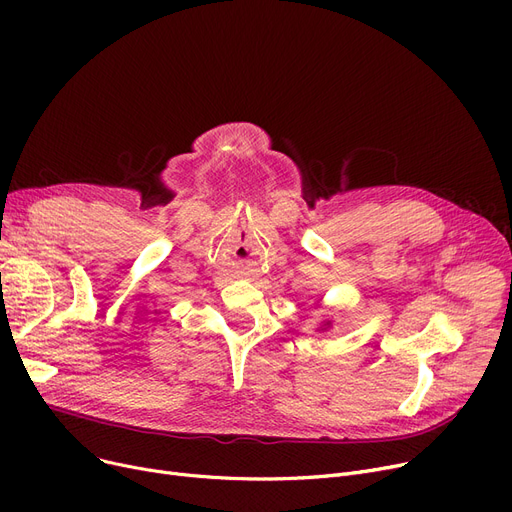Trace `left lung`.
Returning <instances> with one entry per match:
<instances>
[{
    "instance_id": "8db88e82",
    "label": "left lung",
    "mask_w": 512,
    "mask_h": 512,
    "mask_svg": "<svg viewBox=\"0 0 512 512\" xmlns=\"http://www.w3.org/2000/svg\"><path fill=\"white\" fill-rule=\"evenodd\" d=\"M324 326H326V328H330V321H326V324H324Z\"/></svg>"
}]
</instances>
